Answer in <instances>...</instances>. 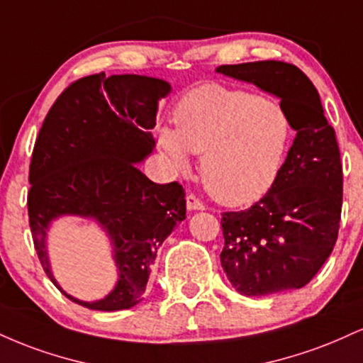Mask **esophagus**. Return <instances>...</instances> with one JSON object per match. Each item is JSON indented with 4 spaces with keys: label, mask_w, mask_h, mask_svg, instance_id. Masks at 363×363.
Listing matches in <instances>:
<instances>
[{
    "label": "esophagus",
    "mask_w": 363,
    "mask_h": 363,
    "mask_svg": "<svg viewBox=\"0 0 363 363\" xmlns=\"http://www.w3.org/2000/svg\"><path fill=\"white\" fill-rule=\"evenodd\" d=\"M186 206L189 211H203L204 209V204L201 203V201L193 194L186 196Z\"/></svg>",
    "instance_id": "1"
}]
</instances>
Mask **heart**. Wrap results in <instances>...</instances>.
Segmentation results:
<instances>
[{
	"mask_svg": "<svg viewBox=\"0 0 363 363\" xmlns=\"http://www.w3.org/2000/svg\"><path fill=\"white\" fill-rule=\"evenodd\" d=\"M174 121L176 130L157 132L159 147L179 172L189 170V152L204 153L203 182L223 204H252L276 184L292 138L291 118L277 101L203 84L181 99Z\"/></svg>",
	"mask_w": 363,
	"mask_h": 363,
	"instance_id": "b5f03b06",
	"label": "heart"
}]
</instances>
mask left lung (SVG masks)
<instances>
[{
  "label": "left lung",
  "mask_w": 363,
  "mask_h": 363,
  "mask_svg": "<svg viewBox=\"0 0 363 363\" xmlns=\"http://www.w3.org/2000/svg\"><path fill=\"white\" fill-rule=\"evenodd\" d=\"M216 72L281 99L296 130L272 189L245 211L221 215V267L243 296L301 289L316 276L338 237L343 174L335 130L316 87L296 65L260 60L220 65Z\"/></svg>",
  "instance_id": "obj_1"
}]
</instances>
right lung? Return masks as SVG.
<instances>
[{
  "instance_id": "1",
  "label": "right lung",
  "mask_w": 363,
  "mask_h": 363,
  "mask_svg": "<svg viewBox=\"0 0 363 363\" xmlns=\"http://www.w3.org/2000/svg\"><path fill=\"white\" fill-rule=\"evenodd\" d=\"M164 79L99 72L72 82L57 98L35 142L30 162L28 220L45 274L72 303L120 311L143 301L157 250L186 220L184 189L155 184L138 165L154 150ZM60 216L93 219L111 238L117 284L98 301L67 295L50 269L46 233Z\"/></svg>"
}]
</instances>
